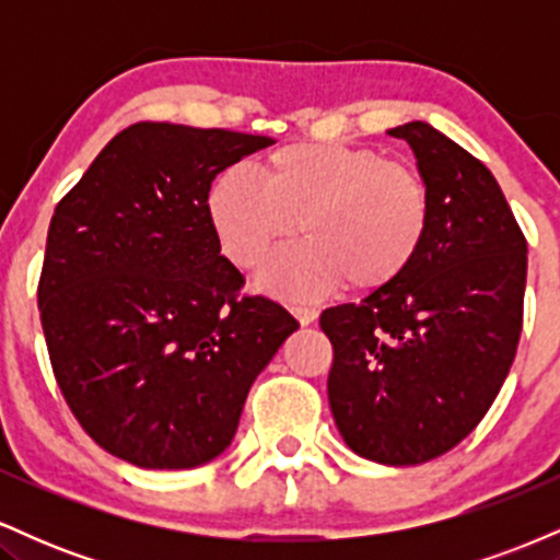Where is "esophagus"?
I'll use <instances>...</instances> for the list:
<instances>
[{"label":"esophagus","instance_id":"esophagus-1","mask_svg":"<svg viewBox=\"0 0 560 560\" xmlns=\"http://www.w3.org/2000/svg\"><path fill=\"white\" fill-rule=\"evenodd\" d=\"M292 313H294V316H298V320H300L302 326L316 324V318H318V311H316V307H311V305H294Z\"/></svg>","mask_w":560,"mask_h":560}]
</instances>
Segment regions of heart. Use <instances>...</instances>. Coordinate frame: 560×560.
Listing matches in <instances>:
<instances>
[{"label":"heart","mask_w":560,"mask_h":560,"mask_svg":"<svg viewBox=\"0 0 560 560\" xmlns=\"http://www.w3.org/2000/svg\"><path fill=\"white\" fill-rule=\"evenodd\" d=\"M262 182L231 165L210 182L205 213L223 255L258 268L273 247L307 242L266 262L260 287L284 298H316L395 287L419 260L432 226V195L410 165L374 147L292 141L260 163Z\"/></svg>","instance_id":"1"}]
</instances>
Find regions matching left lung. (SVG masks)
Masks as SVG:
<instances>
[{"instance_id":"left-lung-1","label":"left lung","mask_w":560,"mask_h":560,"mask_svg":"<svg viewBox=\"0 0 560 560\" xmlns=\"http://www.w3.org/2000/svg\"><path fill=\"white\" fill-rule=\"evenodd\" d=\"M405 139L432 195L419 260L395 287L320 313L329 405L352 453L427 464L477 429L503 387L524 318L526 240L485 163L423 120Z\"/></svg>"}]
</instances>
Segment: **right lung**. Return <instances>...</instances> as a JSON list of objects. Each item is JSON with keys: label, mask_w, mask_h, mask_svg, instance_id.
I'll return each mask as SVG.
<instances>
[{"label": "right lung", "mask_w": 560, "mask_h": 560, "mask_svg": "<svg viewBox=\"0 0 560 560\" xmlns=\"http://www.w3.org/2000/svg\"><path fill=\"white\" fill-rule=\"evenodd\" d=\"M268 137L133 124L60 199L38 311L73 416L139 468H197L234 440L247 392L294 320L242 294L205 195Z\"/></svg>", "instance_id": "1"}]
</instances>
